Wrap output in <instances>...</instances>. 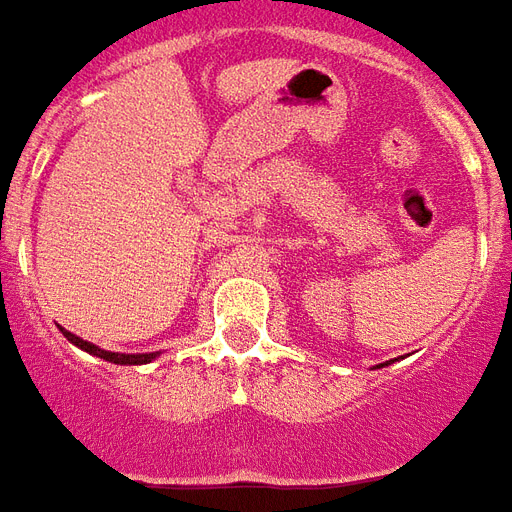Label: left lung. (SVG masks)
Masks as SVG:
<instances>
[{"label": "left lung", "mask_w": 512, "mask_h": 512, "mask_svg": "<svg viewBox=\"0 0 512 512\" xmlns=\"http://www.w3.org/2000/svg\"><path fill=\"white\" fill-rule=\"evenodd\" d=\"M382 365H387V363H382ZM382 365H376V368H382Z\"/></svg>", "instance_id": "1"}]
</instances>
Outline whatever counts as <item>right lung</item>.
Here are the masks:
<instances>
[{
	"label": "right lung",
	"mask_w": 512,
	"mask_h": 512,
	"mask_svg": "<svg viewBox=\"0 0 512 512\" xmlns=\"http://www.w3.org/2000/svg\"><path fill=\"white\" fill-rule=\"evenodd\" d=\"M62 330V335H65L67 341L73 343V346H78V349H84V352L95 354V357H100V360H108V363L114 365H147L152 363L155 357H160V352H149V354H119V352H106V349H100V346H95V343L84 341V338H78V335L67 333L65 327H59Z\"/></svg>",
	"instance_id": "obj_1"
}]
</instances>
